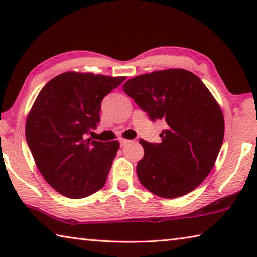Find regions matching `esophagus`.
I'll use <instances>...</instances> for the list:
<instances>
[{
  "mask_svg": "<svg viewBox=\"0 0 257 257\" xmlns=\"http://www.w3.org/2000/svg\"><path fill=\"white\" fill-rule=\"evenodd\" d=\"M131 140H127V139H120V146H126L128 145Z\"/></svg>",
  "mask_w": 257,
  "mask_h": 257,
  "instance_id": "esophagus-1",
  "label": "esophagus"
}]
</instances>
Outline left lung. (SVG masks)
Listing matches in <instances>:
<instances>
[{
    "label": "left lung",
    "mask_w": 257,
    "mask_h": 257,
    "mask_svg": "<svg viewBox=\"0 0 257 257\" xmlns=\"http://www.w3.org/2000/svg\"><path fill=\"white\" fill-rule=\"evenodd\" d=\"M124 92L152 120H163L162 142L140 139L144 157L137 175L142 186L164 199L195 189L214 168L224 139L218 102L191 71L168 69L130 79Z\"/></svg>",
    "instance_id": "left-lung-1"
}]
</instances>
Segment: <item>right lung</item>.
<instances>
[{"mask_svg": "<svg viewBox=\"0 0 257 257\" xmlns=\"http://www.w3.org/2000/svg\"><path fill=\"white\" fill-rule=\"evenodd\" d=\"M126 77L69 71L43 86L26 118L27 145L55 191L82 199L104 186L119 142L86 138L100 123L101 102Z\"/></svg>", "mask_w": 257, "mask_h": 257, "instance_id": "obj_1", "label": "right lung"}]
</instances>
